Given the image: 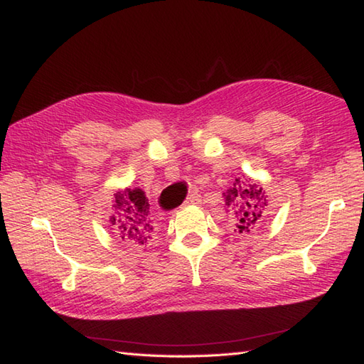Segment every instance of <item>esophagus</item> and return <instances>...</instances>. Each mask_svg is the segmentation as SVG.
<instances>
[{
	"instance_id": "esophagus-1",
	"label": "esophagus",
	"mask_w": 364,
	"mask_h": 364,
	"mask_svg": "<svg viewBox=\"0 0 364 364\" xmlns=\"http://www.w3.org/2000/svg\"><path fill=\"white\" fill-rule=\"evenodd\" d=\"M198 202H200V196H198V194H191V196L186 198V202H184V205H183V206L197 205Z\"/></svg>"
}]
</instances>
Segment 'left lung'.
Masks as SVG:
<instances>
[{
  "instance_id": "obj_1",
  "label": "left lung",
  "mask_w": 364,
  "mask_h": 364,
  "mask_svg": "<svg viewBox=\"0 0 364 364\" xmlns=\"http://www.w3.org/2000/svg\"><path fill=\"white\" fill-rule=\"evenodd\" d=\"M225 206L235 213L237 233H250L264 222L269 196L261 188V183L252 178H236L233 186L223 192Z\"/></svg>"
}]
</instances>
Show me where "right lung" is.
Here are the masks:
<instances>
[{"instance_id": "add662e5", "label": "right lung", "mask_w": 364, "mask_h": 364, "mask_svg": "<svg viewBox=\"0 0 364 364\" xmlns=\"http://www.w3.org/2000/svg\"><path fill=\"white\" fill-rule=\"evenodd\" d=\"M114 215L109 227L120 241L128 245H146L151 239L153 227L150 225V205L145 192L139 188H125L115 191L112 200Z\"/></svg>"}]
</instances>
